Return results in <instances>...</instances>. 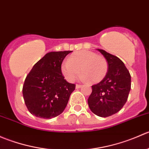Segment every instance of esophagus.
Wrapping results in <instances>:
<instances>
[{
    "label": "esophagus",
    "mask_w": 149,
    "mask_h": 149,
    "mask_svg": "<svg viewBox=\"0 0 149 149\" xmlns=\"http://www.w3.org/2000/svg\"><path fill=\"white\" fill-rule=\"evenodd\" d=\"M81 87H82V85H79V84H76V88H77V89L78 88H80Z\"/></svg>",
    "instance_id": "obj_1"
}]
</instances>
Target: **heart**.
Wrapping results in <instances>:
<instances>
[{"mask_svg":"<svg viewBox=\"0 0 149 149\" xmlns=\"http://www.w3.org/2000/svg\"><path fill=\"white\" fill-rule=\"evenodd\" d=\"M80 72L81 79L95 84L101 82L107 76L108 63L105 58L89 50H81L71 54L68 61L61 65L63 76L68 81L76 79Z\"/></svg>","mask_w":149,"mask_h":149,"instance_id":"b5f03b06","label":"heart"}]
</instances>
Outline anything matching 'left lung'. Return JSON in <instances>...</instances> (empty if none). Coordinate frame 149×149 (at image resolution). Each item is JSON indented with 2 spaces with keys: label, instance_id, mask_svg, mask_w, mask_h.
Segmentation results:
<instances>
[{
  "label": "left lung",
  "instance_id": "left-lung-1",
  "mask_svg": "<svg viewBox=\"0 0 149 149\" xmlns=\"http://www.w3.org/2000/svg\"><path fill=\"white\" fill-rule=\"evenodd\" d=\"M107 60L108 71L101 82L92 86L88 99L90 109L97 116L105 118L117 113L126 103L131 87V77L118 57L97 49Z\"/></svg>",
  "mask_w": 149,
  "mask_h": 149
}]
</instances>
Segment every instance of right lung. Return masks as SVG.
Returning a JSON list of instances; mask_svg holds the SVG:
<instances>
[{"label":"right lung","instance_id":"obj_1","mask_svg":"<svg viewBox=\"0 0 149 149\" xmlns=\"http://www.w3.org/2000/svg\"><path fill=\"white\" fill-rule=\"evenodd\" d=\"M71 52H48L26 76L22 92L28 110L34 116L51 119L61 115L67 106L76 85L64 79L61 67Z\"/></svg>","mask_w":149,"mask_h":149}]
</instances>
